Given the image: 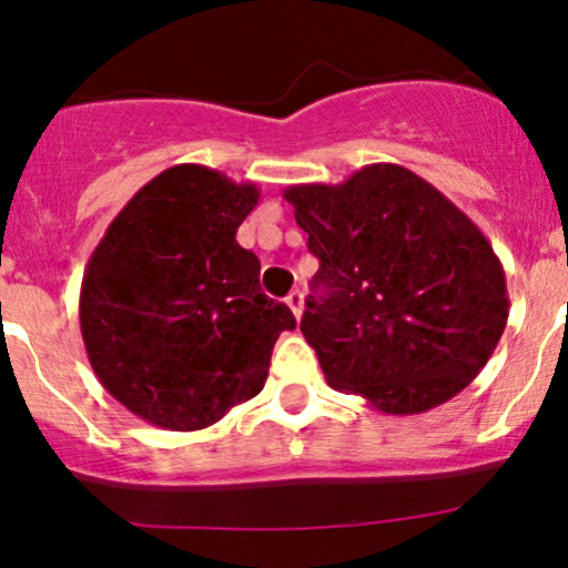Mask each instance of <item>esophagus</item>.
Segmentation results:
<instances>
[{
    "instance_id": "34e87169",
    "label": "esophagus",
    "mask_w": 568,
    "mask_h": 568,
    "mask_svg": "<svg viewBox=\"0 0 568 568\" xmlns=\"http://www.w3.org/2000/svg\"><path fill=\"white\" fill-rule=\"evenodd\" d=\"M285 304H288V310L293 312V317H302V312H304V293L302 291H293V293H288V298H285Z\"/></svg>"
}]
</instances>
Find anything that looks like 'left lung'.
I'll list each match as a JSON object with an SVG mask.
<instances>
[{"label":"left lung","mask_w":568,"mask_h":568,"mask_svg":"<svg viewBox=\"0 0 568 568\" xmlns=\"http://www.w3.org/2000/svg\"><path fill=\"white\" fill-rule=\"evenodd\" d=\"M283 197L321 262L302 334L325 382L393 416L459 395L510 315L505 270L473 219L393 162Z\"/></svg>","instance_id":"left-lung-1"}]
</instances>
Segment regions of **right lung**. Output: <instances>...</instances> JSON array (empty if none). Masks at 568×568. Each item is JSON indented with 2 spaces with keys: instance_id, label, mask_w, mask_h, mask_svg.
<instances>
[{
  "instance_id": "obj_1",
  "label": "right lung",
  "mask_w": 568,
  "mask_h": 568,
  "mask_svg": "<svg viewBox=\"0 0 568 568\" xmlns=\"http://www.w3.org/2000/svg\"><path fill=\"white\" fill-rule=\"evenodd\" d=\"M256 184L173 165L116 213L84 266L80 328L98 382L149 425L192 433L262 393L291 310L234 234Z\"/></svg>"
}]
</instances>
